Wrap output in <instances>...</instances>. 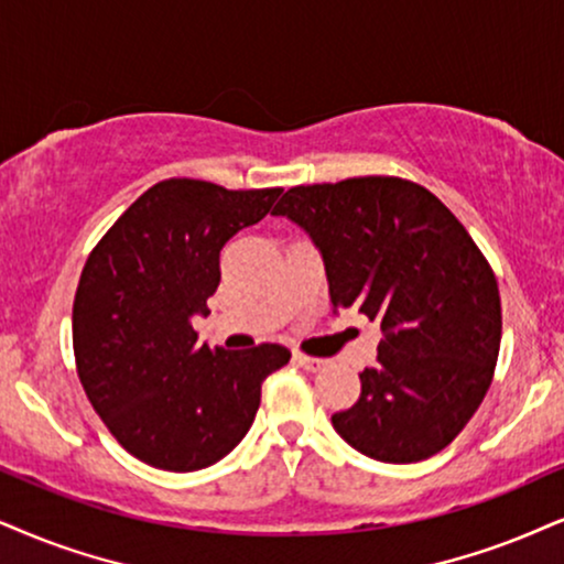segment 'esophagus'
Segmentation results:
<instances>
[{"instance_id": "34e87169", "label": "esophagus", "mask_w": 564, "mask_h": 564, "mask_svg": "<svg viewBox=\"0 0 564 564\" xmlns=\"http://www.w3.org/2000/svg\"><path fill=\"white\" fill-rule=\"evenodd\" d=\"M295 364L303 366L305 371L316 373V371H322V368L326 366V360L324 358H314V356H305V352H295Z\"/></svg>"}]
</instances>
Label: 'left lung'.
Wrapping results in <instances>:
<instances>
[{"instance_id": "1", "label": "left lung", "mask_w": 564, "mask_h": 564, "mask_svg": "<svg viewBox=\"0 0 564 564\" xmlns=\"http://www.w3.org/2000/svg\"><path fill=\"white\" fill-rule=\"evenodd\" d=\"M271 214L322 250L332 305L381 329L337 434L381 463L442 452L489 392L502 339L497 276L468 229L423 185L384 175L290 187Z\"/></svg>"}]
</instances>
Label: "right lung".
<instances>
[{"label": "right lung", "mask_w": 564, "mask_h": 564, "mask_svg": "<svg viewBox=\"0 0 564 564\" xmlns=\"http://www.w3.org/2000/svg\"><path fill=\"white\" fill-rule=\"evenodd\" d=\"M282 187L227 191L170 177L143 193L90 250L73 303L80 384L130 455L175 474L238 447L284 345H198L191 318L217 293L219 250L256 225Z\"/></svg>", "instance_id": "obj_1"}]
</instances>
